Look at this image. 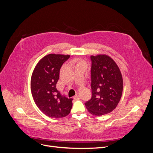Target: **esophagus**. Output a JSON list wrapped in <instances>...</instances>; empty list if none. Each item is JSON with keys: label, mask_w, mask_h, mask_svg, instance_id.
Segmentation results:
<instances>
[{"label": "esophagus", "mask_w": 153, "mask_h": 153, "mask_svg": "<svg viewBox=\"0 0 153 153\" xmlns=\"http://www.w3.org/2000/svg\"><path fill=\"white\" fill-rule=\"evenodd\" d=\"M73 98H74V100H79V99L80 98V96L78 95V94H76L75 96L73 97Z\"/></svg>", "instance_id": "34e87169"}]
</instances>
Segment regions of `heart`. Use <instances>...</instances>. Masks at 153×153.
Returning a JSON list of instances; mask_svg holds the SVG:
<instances>
[{
	"label": "heart",
	"instance_id": "b5f03b06",
	"mask_svg": "<svg viewBox=\"0 0 153 153\" xmlns=\"http://www.w3.org/2000/svg\"><path fill=\"white\" fill-rule=\"evenodd\" d=\"M78 64H85V62H84V61H78Z\"/></svg>",
	"mask_w": 153,
	"mask_h": 153
}]
</instances>
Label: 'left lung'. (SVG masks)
Masks as SVG:
<instances>
[{"instance_id": "left-lung-1", "label": "left lung", "mask_w": 153, "mask_h": 153, "mask_svg": "<svg viewBox=\"0 0 153 153\" xmlns=\"http://www.w3.org/2000/svg\"><path fill=\"white\" fill-rule=\"evenodd\" d=\"M91 99L85 103L88 112L101 116L110 113L121 100L123 80L119 68L106 54L91 55Z\"/></svg>"}]
</instances>
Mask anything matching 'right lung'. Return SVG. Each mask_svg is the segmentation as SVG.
I'll return each instance as SVG.
<instances>
[{"mask_svg": "<svg viewBox=\"0 0 153 153\" xmlns=\"http://www.w3.org/2000/svg\"><path fill=\"white\" fill-rule=\"evenodd\" d=\"M69 57V55L48 54L40 60L32 72V97L37 106L48 117L61 118L70 113L73 99L62 96L56 88L60 69Z\"/></svg>", "mask_w": 153, "mask_h": 153, "instance_id": "obj_1", "label": "right lung"}]
</instances>
